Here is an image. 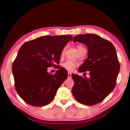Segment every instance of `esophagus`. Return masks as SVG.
Wrapping results in <instances>:
<instances>
[{
	"mask_svg": "<svg viewBox=\"0 0 130 130\" xmlns=\"http://www.w3.org/2000/svg\"><path fill=\"white\" fill-rule=\"evenodd\" d=\"M68 78H71V73L70 72H68Z\"/></svg>",
	"mask_w": 130,
	"mask_h": 130,
	"instance_id": "obj_1",
	"label": "esophagus"
}]
</instances>
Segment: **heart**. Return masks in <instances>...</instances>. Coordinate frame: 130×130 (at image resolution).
<instances>
[{
    "label": "heart",
    "mask_w": 130,
    "mask_h": 130,
    "mask_svg": "<svg viewBox=\"0 0 130 130\" xmlns=\"http://www.w3.org/2000/svg\"><path fill=\"white\" fill-rule=\"evenodd\" d=\"M82 47H83L81 46H77V50H78L79 48H80ZM64 51H65V49H63L62 51V54H63ZM78 63L72 61H70V60L67 61H65L64 63H63L62 64L63 68L65 69L66 70H67L69 71H73L77 67H78Z\"/></svg>",
    "instance_id": "heart-1"
}]
</instances>
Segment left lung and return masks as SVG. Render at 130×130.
I'll use <instances>...</instances> for the list:
<instances>
[{"instance_id": "obj_1", "label": "left lung", "mask_w": 130, "mask_h": 130, "mask_svg": "<svg viewBox=\"0 0 130 130\" xmlns=\"http://www.w3.org/2000/svg\"><path fill=\"white\" fill-rule=\"evenodd\" d=\"M88 47V58L79 68L80 73L89 71V78L72 74V93L77 101L87 106L100 103L116 86L120 65L113 44L95 34L79 35L73 38Z\"/></svg>"}]
</instances>
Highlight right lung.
I'll return each instance as SVG.
<instances>
[{
    "mask_svg": "<svg viewBox=\"0 0 130 130\" xmlns=\"http://www.w3.org/2000/svg\"><path fill=\"white\" fill-rule=\"evenodd\" d=\"M72 39L71 35L45 36L27 41L21 47L12 72L15 90L26 103L41 107L53 100L68 78V71L55 63H60L63 47ZM51 66L59 69L54 75L47 72Z\"/></svg>",
    "mask_w": 130,
    "mask_h": 130,
    "instance_id": "obj_1",
    "label": "right lung"
}]
</instances>
